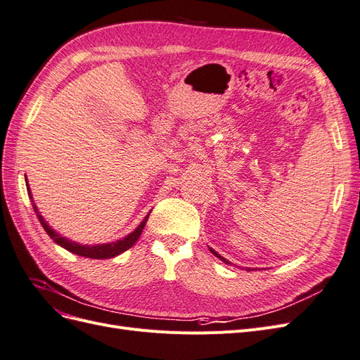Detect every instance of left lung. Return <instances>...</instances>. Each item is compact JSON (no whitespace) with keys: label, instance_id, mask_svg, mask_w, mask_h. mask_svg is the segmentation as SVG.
<instances>
[{"label":"left lung","instance_id":"1","mask_svg":"<svg viewBox=\"0 0 360 360\" xmlns=\"http://www.w3.org/2000/svg\"><path fill=\"white\" fill-rule=\"evenodd\" d=\"M210 250H212V252H213V254H214L216 257H219V258H221V259L224 261V263H226V264H230V261H228V259H225V258H222V257H221L219 254H217V252H214V250H213V249H210ZM248 270H252V269H248Z\"/></svg>","mask_w":360,"mask_h":360}]
</instances>
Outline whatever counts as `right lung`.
Listing matches in <instances>:
<instances>
[{
  "label": "right lung",
  "mask_w": 360,
  "mask_h": 360,
  "mask_svg": "<svg viewBox=\"0 0 360 360\" xmlns=\"http://www.w3.org/2000/svg\"><path fill=\"white\" fill-rule=\"evenodd\" d=\"M27 186H28V184H27ZM27 189H28V192H30V188H27ZM30 198H32V197H31V192H30ZM32 207H34V210H36V213H37V216H39L40 224L43 225V228H45V231L48 233V236H49L51 238H53V242L58 243V245L63 246L64 249L70 250V252H73V254H76V255L86 257V258H94V259L112 258V257H117V255H120L122 252H124V250H127L129 248H132V246L136 243V240L139 238L141 233H143L144 226H146V224H147V221H148V214H147V216L144 217V221L138 225L136 230L130 233L129 236H126L124 238H122V240H117V242H112V243H105V245H93V246H89V245L75 243V242L69 240V238L63 237V236H60L58 233L53 231L52 228L45 222V219H43V217L39 214V212H37V209H36V205H32Z\"/></svg>",
  "instance_id": "right-lung-1"
}]
</instances>
